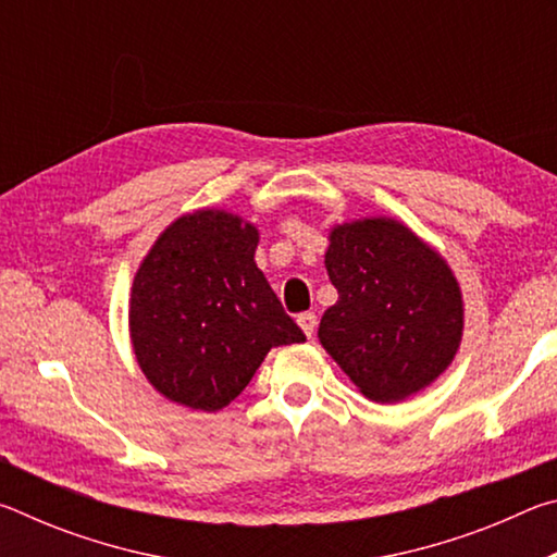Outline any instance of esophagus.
Segmentation results:
<instances>
[{
  "instance_id": "esophagus-1",
  "label": "esophagus",
  "mask_w": 557,
  "mask_h": 557,
  "mask_svg": "<svg viewBox=\"0 0 557 557\" xmlns=\"http://www.w3.org/2000/svg\"><path fill=\"white\" fill-rule=\"evenodd\" d=\"M297 324L301 326V332H305L309 338H312L314 329H317V314H314V312H305V314H299V317H297Z\"/></svg>"
}]
</instances>
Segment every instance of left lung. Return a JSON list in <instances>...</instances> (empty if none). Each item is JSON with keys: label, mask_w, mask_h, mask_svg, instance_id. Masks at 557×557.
Segmentation results:
<instances>
[{"label": "left lung", "mask_w": 557, "mask_h": 557, "mask_svg": "<svg viewBox=\"0 0 557 557\" xmlns=\"http://www.w3.org/2000/svg\"><path fill=\"white\" fill-rule=\"evenodd\" d=\"M338 292L319 342L366 398L398 403L445 373L465 305L437 250L393 219L336 225L324 256Z\"/></svg>", "instance_id": "1"}]
</instances>
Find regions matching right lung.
Wrapping results in <instances>:
<instances>
[{"instance_id": "1", "label": "right lung", "mask_w": 557, "mask_h": 557, "mask_svg": "<svg viewBox=\"0 0 557 557\" xmlns=\"http://www.w3.org/2000/svg\"><path fill=\"white\" fill-rule=\"evenodd\" d=\"M258 240L240 215L203 209L176 219L147 252L132 282L129 336L164 398L221 410L272 346L307 338L256 265Z\"/></svg>"}]
</instances>
